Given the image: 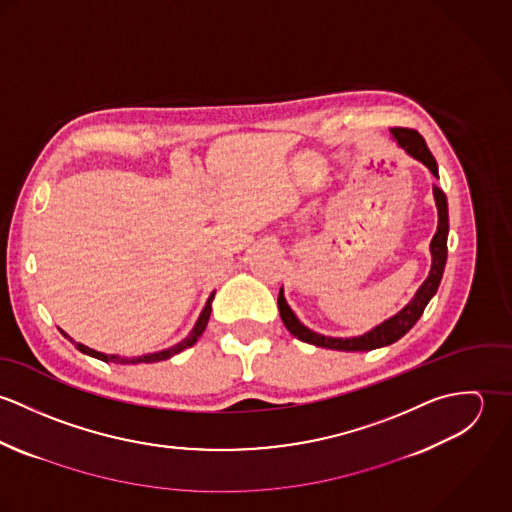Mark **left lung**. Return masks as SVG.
<instances>
[{
  "mask_svg": "<svg viewBox=\"0 0 512 512\" xmlns=\"http://www.w3.org/2000/svg\"><path fill=\"white\" fill-rule=\"evenodd\" d=\"M390 132L396 138L398 146L404 147L412 157L420 159L434 173V177H438V163H436L432 151L426 146V140L416 130H412V128H390ZM434 197H436V205H438L439 222L438 232L432 238V258H434L432 270H430L428 280L422 284V288L416 293V297L398 315L390 317L388 321H384L382 325H378L370 333H365L363 337H353V339L323 337V335H317V333L309 331L307 327H303L297 321L290 305L284 299V293L280 290V295H278L280 317H282L286 329L292 333L293 337H297L303 343L323 347V349H333V351H372V349L386 347V345H392L398 339H402L416 325V321L422 317L426 305L438 292L439 282H441V276H443V268H445V262H447V232H449L447 199H445L443 191L436 185H434Z\"/></svg>",
  "mask_w": 512,
  "mask_h": 512,
  "instance_id": "obj_1",
  "label": "left lung"
}]
</instances>
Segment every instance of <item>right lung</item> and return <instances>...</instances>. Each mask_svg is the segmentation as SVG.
Masks as SVG:
<instances>
[{
	"label": "right lung",
	"instance_id": "right-lung-1",
	"mask_svg": "<svg viewBox=\"0 0 512 512\" xmlns=\"http://www.w3.org/2000/svg\"><path fill=\"white\" fill-rule=\"evenodd\" d=\"M215 297V293H211V297H209V301H207V305H205V309H203V313H201V317H199V321H197V325H195V329L191 331V335L185 339V341H181L179 345H175V347H171V349H167V351H161V353H153V355H144V357H132V359H124V357H106V355H102V353H98V351H92V349H88V347H84V345H80V343H74V347L80 351V353H84V355H90V357H94V359H100V361H112V363H118V365H138V363H157V361H165V359H171L173 355H177V353H181L183 349H187V347H191V345H195L197 343V339L201 337V333L205 331V327H207V323H209V317H211V299ZM65 335V333H63Z\"/></svg>",
	"mask_w": 512,
	"mask_h": 512
}]
</instances>
